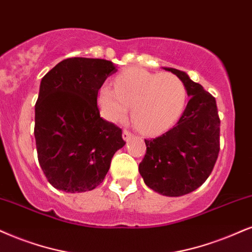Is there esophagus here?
<instances>
[{"label":"esophagus","instance_id":"34e87169","mask_svg":"<svg viewBox=\"0 0 252 252\" xmlns=\"http://www.w3.org/2000/svg\"><path fill=\"white\" fill-rule=\"evenodd\" d=\"M133 133L131 132V131H128V129H125V131H124V133H123V138H124V140H126V141H128L129 139L131 138H133Z\"/></svg>","mask_w":252,"mask_h":252}]
</instances>
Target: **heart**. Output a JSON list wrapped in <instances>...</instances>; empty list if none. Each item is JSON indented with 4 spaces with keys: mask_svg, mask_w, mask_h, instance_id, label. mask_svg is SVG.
Instances as JSON below:
<instances>
[{
    "mask_svg": "<svg viewBox=\"0 0 252 252\" xmlns=\"http://www.w3.org/2000/svg\"><path fill=\"white\" fill-rule=\"evenodd\" d=\"M99 106L107 120H123L132 106L135 127L144 133H158L172 125L182 112L186 88L175 74L152 73L144 69L123 71L114 88L104 85L99 90Z\"/></svg>",
    "mask_w": 252,
    "mask_h": 252,
    "instance_id": "b5f03b06",
    "label": "heart"
}]
</instances>
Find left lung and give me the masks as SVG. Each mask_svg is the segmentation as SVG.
<instances>
[{
	"label": "left lung",
	"instance_id": "left-lung-1",
	"mask_svg": "<svg viewBox=\"0 0 252 252\" xmlns=\"http://www.w3.org/2000/svg\"><path fill=\"white\" fill-rule=\"evenodd\" d=\"M185 84L189 101L176 125L162 135L145 139L139 172L146 185L166 196L194 191L209 178L220 152L216 99L182 71L166 69Z\"/></svg>",
	"mask_w": 252,
	"mask_h": 252
}]
</instances>
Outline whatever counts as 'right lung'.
I'll return each instance as SVG.
<instances>
[{"label": "right lung", "instance_id": "right-lung-1", "mask_svg": "<svg viewBox=\"0 0 252 252\" xmlns=\"http://www.w3.org/2000/svg\"><path fill=\"white\" fill-rule=\"evenodd\" d=\"M114 72L110 61L73 57L42 78L35 105L37 157L56 189L82 192L98 187L114 153L126 144L123 129L102 119L97 105L99 89Z\"/></svg>", "mask_w": 252, "mask_h": 252}]
</instances>
